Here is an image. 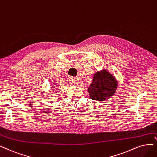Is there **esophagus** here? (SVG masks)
<instances>
[{"label":"esophagus","mask_w":157,"mask_h":157,"mask_svg":"<svg viewBox=\"0 0 157 157\" xmlns=\"http://www.w3.org/2000/svg\"><path fill=\"white\" fill-rule=\"evenodd\" d=\"M70 81H71V82L73 85H75V83H77V79L74 78H71V79H70Z\"/></svg>","instance_id":"1"}]
</instances>
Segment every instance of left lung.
Here are the masks:
<instances>
[{"mask_svg":"<svg viewBox=\"0 0 157 157\" xmlns=\"http://www.w3.org/2000/svg\"><path fill=\"white\" fill-rule=\"evenodd\" d=\"M118 86L117 78L105 68L94 74L92 82L88 88V93L94 101H105L114 94Z\"/></svg>","mask_w":157,"mask_h":157,"instance_id":"1","label":"left lung"}]
</instances>
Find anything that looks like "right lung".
I'll return each instance as SVG.
<instances>
[{
	"mask_svg": "<svg viewBox=\"0 0 157 157\" xmlns=\"http://www.w3.org/2000/svg\"><path fill=\"white\" fill-rule=\"evenodd\" d=\"M54 84H55V83H54ZM54 87H52V88H53V89H53V90H58L57 89L58 88H57V86H56V85H54ZM55 92H56V91H55Z\"/></svg>",
	"mask_w": 157,
	"mask_h": 157,
	"instance_id": "1",
	"label": "right lung"
}]
</instances>
